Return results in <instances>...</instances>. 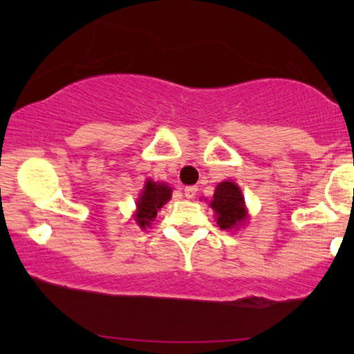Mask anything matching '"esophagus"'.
<instances>
[{
	"mask_svg": "<svg viewBox=\"0 0 354 354\" xmlns=\"http://www.w3.org/2000/svg\"><path fill=\"white\" fill-rule=\"evenodd\" d=\"M196 193H198L196 186H186L185 188V196L188 198V200H193V198L196 196Z\"/></svg>",
	"mask_w": 354,
	"mask_h": 354,
	"instance_id": "1",
	"label": "esophagus"
}]
</instances>
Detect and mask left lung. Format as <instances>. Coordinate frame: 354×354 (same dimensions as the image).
Wrapping results in <instances>:
<instances>
[{
    "instance_id": "1",
    "label": "left lung",
    "mask_w": 354,
    "mask_h": 354,
    "mask_svg": "<svg viewBox=\"0 0 354 354\" xmlns=\"http://www.w3.org/2000/svg\"><path fill=\"white\" fill-rule=\"evenodd\" d=\"M211 208L216 211L218 225L221 230L236 228L246 219L245 200L241 191L234 183L223 181L216 186Z\"/></svg>"
}]
</instances>
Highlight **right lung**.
I'll list each match as a JSON object with an SVG mask.
<instances>
[{
    "label": "right lung",
    "mask_w": 354,
    "mask_h": 354,
    "mask_svg": "<svg viewBox=\"0 0 354 354\" xmlns=\"http://www.w3.org/2000/svg\"><path fill=\"white\" fill-rule=\"evenodd\" d=\"M171 198V188L165 185V183H154L146 181L143 193H141L140 200H138V213H136V223L145 228L149 226L153 218H156L158 209L166 205Z\"/></svg>",
    "instance_id": "obj_1"
}]
</instances>
